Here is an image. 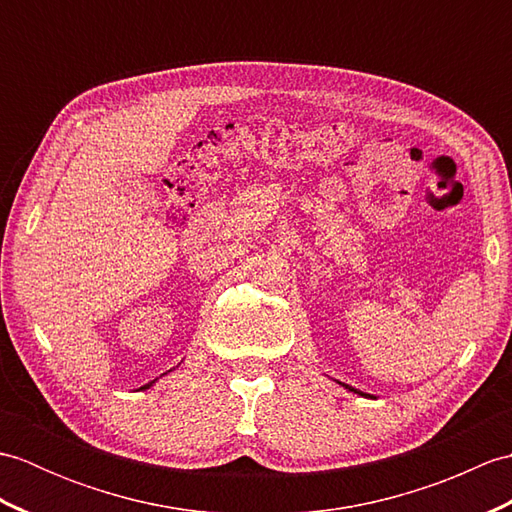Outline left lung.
I'll list each match as a JSON object with an SVG mask.
<instances>
[{"instance_id":"1","label":"left lung","mask_w":512,"mask_h":512,"mask_svg":"<svg viewBox=\"0 0 512 512\" xmlns=\"http://www.w3.org/2000/svg\"><path fill=\"white\" fill-rule=\"evenodd\" d=\"M339 385H343L347 391H354V394H358V396H365V398H374V396H369V394H365V391H358V389H354V387H350V385H345V383H339Z\"/></svg>"}]
</instances>
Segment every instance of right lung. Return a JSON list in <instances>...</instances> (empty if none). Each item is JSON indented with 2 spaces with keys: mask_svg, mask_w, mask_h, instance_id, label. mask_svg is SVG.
Returning a JSON list of instances; mask_svg holds the SVG:
<instances>
[{
  "mask_svg": "<svg viewBox=\"0 0 512 512\" xmlns=\"http://www.w3.org/2000/svg\"><path fill=\"white\" fill-rule=\"evenodd\" d=\"M156 380H158V378H156ZM156 380H151V383H147V385H143V387H140V389H149V387H151V385H154V383H156Z\"/></svg>",
  "mask_w": 512,
  "mask_h": 512,
  "instance_id": "right-lung-1",
  "label": "right lung"
}]
</instances>
